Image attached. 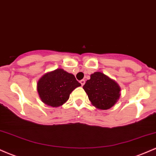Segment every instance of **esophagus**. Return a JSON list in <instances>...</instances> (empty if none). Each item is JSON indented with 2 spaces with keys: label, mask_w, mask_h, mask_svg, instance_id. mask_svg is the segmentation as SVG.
Segmentation results:
<instances>
[{
  "label": "esophagus",
  "mask_w": 156,
  "mask_h": 156,
  "mask_svg": "<svg viewBox=\"0 0 156 156\" xmlns=\"http://www.w3.org/2000/svg\"><path fill=\"white\" fill-rule=\"evenodd\" d=\"M80 84H81V86H83L84 85V83H85V80H81L80 81Z\"/></svg>",
  "instance_id": "1"
}]
</instances>
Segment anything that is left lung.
<instances>
[{
  "label": "left lung",
  "mask_w": 156,
  "mask_h": 156,
  "mask_svg": "<svg viewBox=\"0 0 156 156\" xmlns=\"http://www.w3.org/2000/svg\"><path fill=\"white\" fill-rule=\"evenodd\" d=\"M83 89L92 105L101 110L111 108L120 97V87L114 80L101 72L90 76Z\"/></svg>",
  "instance_id": "8db88e82"
}]
</instances>
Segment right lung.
<instances>
[{
    "label": "right lung",
    "instance_id": "add662e5",
    "mask_svg": "<svg viewBox=\"0 0 156 156\" xmlns=\"http://www.w3.org/2000/svg\"><path fill=\"white\" fill-rule=\"evenodd\" d=\"M80 86L74 75L58 68L45 73L39 78L37 92L44 104L56 108L65 103L71 92Z\"/></svg>",
    "mask_w": 156,
    "mask_h": 156
}]
</instances>
